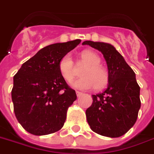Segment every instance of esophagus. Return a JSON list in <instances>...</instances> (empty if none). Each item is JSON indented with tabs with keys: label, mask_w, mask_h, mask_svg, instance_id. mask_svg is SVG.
<instances>
[{
	"label": "esophagus",
	"mask_w": 154,
	"mask_h": 154,
	"mask_svg": "<svg viewBox=\"0 0 154 154\" xmlns=\"http://www.w3.org/2000/svg\"><path fill=\"white\" fill-rule=\"evenodd\" d=\"M82 94H83V93H82L81 92H79V91H76V95H77V97H80V96H81Z\"/></svg>",
	"instance_id": "34e87169"
}]
</instances>
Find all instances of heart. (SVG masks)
<instances>
[{
    "label": "heart",
    "mask_w": 154,
    "mask_h": 154,
    "mask_svg": "<svg viewBox=\"0 0 154 154\" xmlns=\"http://www.w3.org/2000/svg\"><path fill=\"white\" fill-rule=\"evenodd\" d=\"M81 58L88 66L80 74L81 78L72 82V87L75 88L87 90L94 88L101 89L107 85L109 82V72L106 68L100 65L101 59L97 53L91 50L83 51ZM58 70L62 78L68 83L73 80L75 77L74 62L70 54H66L58 62Z\"/></svg>",
    "instance_id": "obj_1"
}]
</instances>
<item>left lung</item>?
Instances as JSON below:
<instances>
[{
    "label": "left lung",
    "instance_id": "8db88e82",
    "mask_svg": "<svg viewBox=\"0 0 154 154\" xmlns=\"http://www.w3.org/2000/svg\"><path fill=\"white\" fill-rule=\"evenodd\" d=\"M83 45L101 52L109 72L108 88L101 93L92 95V106L86 110L88 122L96 133L111 138L119 137L136 123L140 108L136 74L111 45L90 40Z\"/></svg>",
    "mask_w": 154,
    "mask_h": 154
}]
</instances>
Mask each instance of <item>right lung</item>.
<instances>
[{
	"mask_svg": "<svg viewBox=\"0 0 154 154\" xmlns=\"http://www.w3.org/2000/svg\"><path fill=\"white\" fill-rule=\"evenodd\" d=\"M80 41L57 43L41 48L14 76V111L29 133L48 135L64 125L68 108L77 96L61 75L58 62Z\"/></svg>",
	"mask_w": 154,
	"mask_h": 154,
	"instance_id": "right-lung-1",
	"label": "right lung"
}]
</instances>
